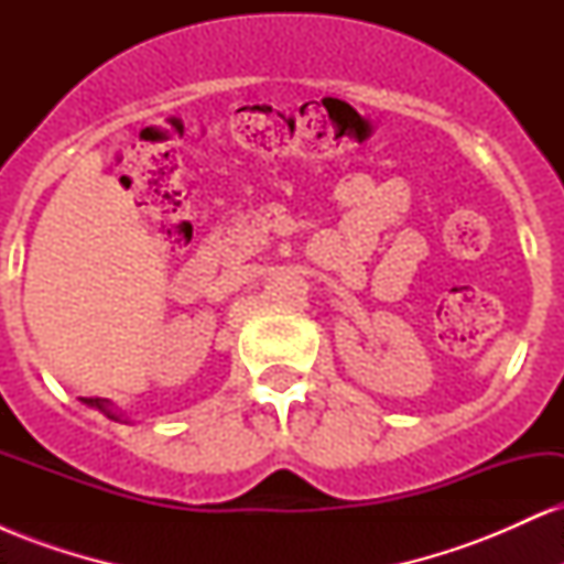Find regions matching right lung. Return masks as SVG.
<instances>
[{
  "instance_id": "1",
  "label": "right lung",
  "mask_w": 564,
  "mask_h": 564,
  "mask_svg": "<svg viewBox=\"0 0 564 564\" xmlns=\"http://www.w3.org/2000/svg\"><path fill=\"white\" fill-rule=\"evenodd\" d=\"M82 403H87V405L97 408V411L106 413V416H108V419H113V422H121V413L116 411L111 400H106V398H82Z\"/></svg>"
}]
</instances>
